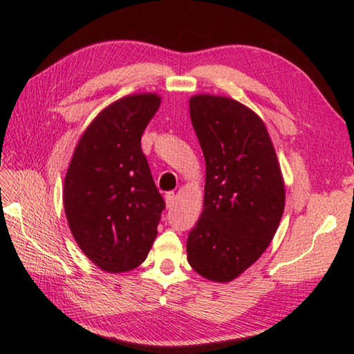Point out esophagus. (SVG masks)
<instances>
[{
  "label": "esophagus",
  "instance_id": "obj_1",
  "mask_svg": "<svg viewBox=\"0 0 354 354\" xmlns=\"http://www.w3.org/2000/svg\"><path fill=\"white\" fill-rule=\"evenodd\" d=\"M173 204H175V194H173V192H169V194H165V205H167V209H170Z\"/></svg>",
  "mask_w": 354,
  "mask_h": 354
}]
</instances>
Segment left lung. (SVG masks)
<instances>
[{
    "label": "left lung",
    "mask_w": 354,
    "mask_h": 354,
    "mask_svg": "<svg viewBox=\"0 0 354 354\" xmlns=\"http://www.w3.org/2000/svg\"><path fill=\"white\" fill-rule=\"evenodd\" d=\"M190 119L205 159L204 209L187 239L189 265L230 281L265 252L285 210L274 145L252 110L223 95L190 97Z\"/></svg>",
    "instance_id": "8db88e82"
}]
</instances>
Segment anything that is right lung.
Masks as SVG:
<instances>
[{
	"label": "right lung",
	"mask_w": 354,
	"mask_h": 354,
	"mask_svg": "<svg viewBox=\"0 0 354 354\" xmlns=\"http://www.w3.org/2000/svg\"><path fill=\"white\" fill-rule=\"evenodd\" d=\"M160 105L156 94H133L102 110L82 134L68 167L63 204L74 240L106 272H127L149 255L162 196L140 149Z\"/></svg>",
	"instance_id": "right-lung-1"
}]
</instances>
